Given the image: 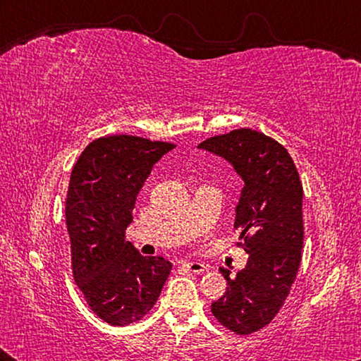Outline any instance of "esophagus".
I'll return each mask as SVG.
<instances>
[{
    "mask_svg": "<svg viewBox=\"0 0 361 361\" xmlns=\"http://www.w3.org/2000/svg\"><path fill=\"white\" fill-rule=\"evenodd\" d=\"M185 266L189 272H195V274H204L207 272V266L204 262H197V261H191V262H185Z\"/></svg>",
    "mask_w": 361,
    "mask_h": 361,
    "instance_id": "34e87169",
    "label": "esophagus"
}]
</instances>
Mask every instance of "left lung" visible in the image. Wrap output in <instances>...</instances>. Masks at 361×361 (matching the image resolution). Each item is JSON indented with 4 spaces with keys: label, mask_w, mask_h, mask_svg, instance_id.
<instances>
[{
    "label": "left lung",
    "mask_w": 361,
    "mask_h": 361,
    "mask_svg": "<svg viewBox=\"0 0 361 361\" xmlns=\"http://www.w3.org/2000/svg\"><path fill=\"white\" fill-rule=\"evenodd\" d=\"M199 148L224 157L245 181L234 228L248 262L235 279L219 269L228 290L212 304V314L229 331L252 334L279 314L296 279L304 242L302 185L288 151L258 130H231Z\"/></svg>",
    "instance_id": "obj_1"
}]
</instances>
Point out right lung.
Returning a JSON list of instances; mask_svg holds the SVG:
<instances>
[{
	"label": "right lung",
	"mask_w": 361,
	"mask_h": 361,
	"mask_svg": "<svg viewBox=\"0 0 361 361\" xmlns=\"http://www.w3.org/2000/svg\"><path fill=\"white\" fill-rule=\"evenodd\" d=\"M175 145L109 135L85 146L66 192L71 269L92 312L113 326L142 320L172 269L162 256H143L126 240L137 195L151 169Z\"/></svg>",
	"instance_id": "right-lung-1"
}]
</instances>
